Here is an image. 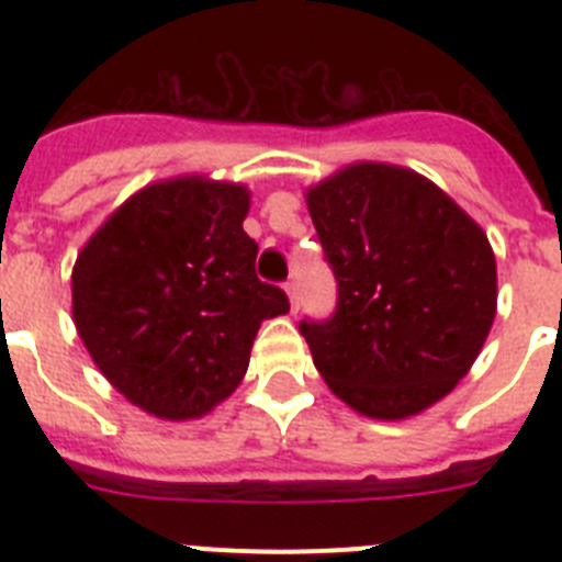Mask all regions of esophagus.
<instances>
[{
  "label": "esophagus",
  "instance_id": "esophagus-1",
  "mask_svg": "<svg viewBox=\"0 0 562 562\" xmlns=\"http://www.w3.org/2000/svg\"><path fill=\"white\" fill-rule=\"evenodd\" d=\"M284 292H286V297H290V306H292V312H295V310H297V295H295V284H292V281H290V284L284 286Z\"/></svg>",
  "mask_w": 562,
  "mask_h": 562
}]
</instances>
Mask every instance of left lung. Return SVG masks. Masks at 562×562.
Segmentation results:
<instances>
[{"label": "left lung", "mask_w": 562, "mask_h": 562, "mask_svg": "<svg viewBox=\"0 0 562 562\" xmlns=\"http://www.w3.org/2000/svg\"><path fill=\"white\" fill-rule=\"evenodd\" d=\"M337 310L301 324L331 394L369 419H408L459 385L493 329L490 238L428 177L351 162L306 188Z\"/></svg>", "instance_id": "obj_1"}]
</instances>
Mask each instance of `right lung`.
Listing matches in <instances>:
<instances>
[{
	"label": "right lung",
	"mask_w": 562,
	"mask_h": 562,
	"mask_svg": "<svg viewBox=\"0 0 562 562\" xmlns=\"http://www.w3.org/2000/svg\"><path fill=\"white\" fill-rule=\"evenodd\" d=\"M241 182L186 173L132 193L89 236L72 267V321L101 374L168 422L211 414L250 366L284 290L256 276Z\"/></svg>",
	"instance_id": "right-lung-1"
}]
</instances>
